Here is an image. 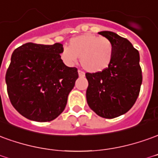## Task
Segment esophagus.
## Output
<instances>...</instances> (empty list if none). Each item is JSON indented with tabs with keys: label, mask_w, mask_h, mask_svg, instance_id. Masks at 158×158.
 Returning <instances> with one entry per match:
<instances>
[{
	"label": "esophagus",
	"mask_w": 158,
	"mask_h": 158,
	"mask_svg": "<svg viewBox=\"0 0 158 158\" xmlns=\"http://www.w3.org/2000/svg\"><path fill=\"white\" fill-rule=\"evenodd\" d=\"M78 73H79V75L80 76V77H83V76H85V73H84V72L79 70V71H78Z\"/></svg>",
	"instance_id": "34e87169"
}]
</instances>
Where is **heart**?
Masks as SVG:
<instances>
[{"instance_id":"1","label":"heart","mask_w":158,"mask_h":158,"mask_svg":"<svg viewBox=\"0 0 158 158\" xmlns=\"http://www.w3.org/2000/svg\"><path fill=\"white\" fill-rule=\"evenodd\" d=\"M114 46L108 38L87 33L70 40L60 58L68 66H73L80 58L83 68L90 73L108 68L113 58Z\"/></svg>"}]
</instances>
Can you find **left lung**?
<instances>
[{
  "label": "left lung",
  "instance_id": "8db88e82",
  "mask_svg": "<svg viewBox=\"0 0 158 158\" xmlns=\"http://www.w3.org/2000/svg\"><path fill=\"white\" fill-rule=\"evenodd\" d=\"M114 46L108 68L86 73L87 103L98 115L113 119L127 113L136 102L142 84L139 53L127 39L112 31L98 32Z\"/></svg>",
  "mask_w": 158,
  "mask_h": 158
}]
</instances>
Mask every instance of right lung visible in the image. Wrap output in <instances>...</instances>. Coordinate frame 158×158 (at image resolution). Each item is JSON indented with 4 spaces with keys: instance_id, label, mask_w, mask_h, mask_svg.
I'll return each mask as SVG.
<instances>
[{
    "instance_id": "right-lung-1",
    "label": "right lung",
    "mask_w": 158,
    "mask_h": 158,
    "mask_svg": "<svg viewBox=\"0 0 158 158\" xmlns=\"http://www.w3.org/2000/svg\"><path fill=\"white\" fill-rule=\"evenodd\" d=\"M63 45L27 43L14 51L6 70L10 102L24 117L50 121L63 112L68 94L78 79V69L60 58Z\"/></svg>"
}]
</instances>
